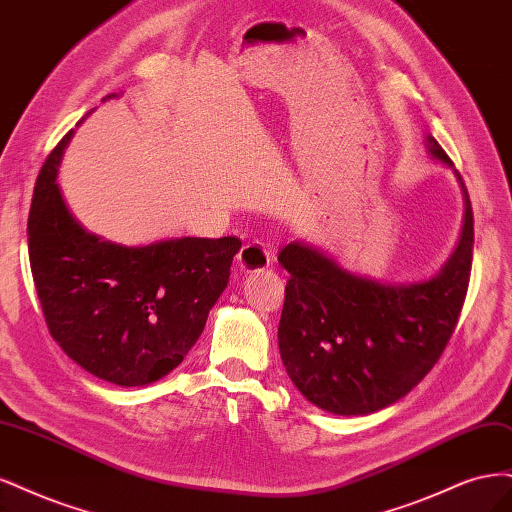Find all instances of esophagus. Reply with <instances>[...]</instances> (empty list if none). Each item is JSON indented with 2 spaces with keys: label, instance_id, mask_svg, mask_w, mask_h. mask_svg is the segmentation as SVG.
Wrapping results in <instances>:
<instances>
[{
  "label": "esophagus",
  "instance_id": "esophagus-1",
  "mask_svg": "<svg viewBox=\"0 0 512 512\" xmlns=\"http://www.w3.org/2000/svg\"><path fill=\"white\" fill-rule=\"evenodd\" d=\"M270 266V253L261 242L244 244L238 253V270L240 272H257Z\"/></svg>",
  "mask_w": 512,
  "mask_h": 512
}]
</instances>
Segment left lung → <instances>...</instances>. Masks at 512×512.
Instances as JSON below:
<instances>
[{
    "label": "left lung",
    "instance_id": "8db88e82",
    "mask_svg": "<svg viewBox=\"0 0 512 512\" xmlns=\"http://www.w3.org/2000/svg\"><path fill=\"white\" fill-rule=\"evenodd\" d=\"M427 155L453 170L427 136ZM464 225L455 251L430 278L383 283L355 274L325 251L293 240L278 253L291 278L278 323L283 366L308 402L342 417L383 410L434 368L466 300L474 219L464 180Z\"/></svg>",
    "mask_w": 512,
    "mask_h": 512
}]
</instances>
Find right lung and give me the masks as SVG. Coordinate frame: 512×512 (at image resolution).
Returning a JSON list of instances; mask_svg holds the SVG:
<instances>
[{
    "mask_svg": "<svg viewBox=\"0 0 512 512\" xmlns=\"http://www.w3.org/2000/svg\"><path fill=\"white\" fill-rule=\"evenodd\" d=\"M112 97L117 93L106 100ZM72 136L44 161L27 221L31 274L48 332L102 381L151 385L180 366L204 332L242 242L185 236L125 246L87 232L57 183Z\"/></svg>",
    "mask_w": 512,
    "mask_h": 512,
    "instance_id": "1",
    "label": "right lung"
}]
</instances>
